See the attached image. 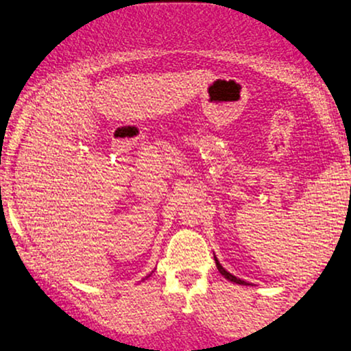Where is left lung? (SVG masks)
Masks as SVG:
<instances>
[{"mask_svg": "<svg viewBox=\"0 0 351 351\" xmlns=\"http://www.w3.org/2000/svg\"><path fill=\"white\" fill-rule=\"evenodd\" d=\"M215 264H217V269H219V272L223 275L225 278H228L230 282H234V283H239V285H247V283L245 282V280H241V278H237L234 277V275H232L230 272H227V270H225L223 267H221V265L219 264V261H217V257H215Z\"/></svg>", "mask_w": 351, "mask_h": 351, "instance_id": "8db88e82", "label": "left lung"}]
</instances>
